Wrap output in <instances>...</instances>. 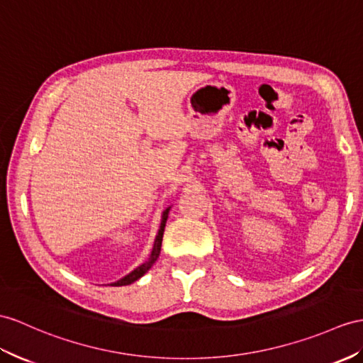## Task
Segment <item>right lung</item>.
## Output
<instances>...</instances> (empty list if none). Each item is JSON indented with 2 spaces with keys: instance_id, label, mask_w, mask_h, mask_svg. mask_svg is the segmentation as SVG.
Returning <instances> with one entry per match:
<instances>
[{
  "instance_id": "add662e5",
  "label": "right lung",
  "mask_w": 363,
  "mask_h": 363,
  "mask_svg": "<svg viewBox=\"0 0 363 363\" xmlns=\"http://www.w3.org/2000/svg\"><path fill=\"white\" fill-rule=\"evenodd\" d=\"M169 208H166L163 211L162 214V223H160V229H158V234L155 237V242H154V246H152V251H151V255H149V259L143 263L140 264V267H137L134 271L129 272L128 276H125L123 279L113 281V284H111L112 286H125V285H130L134 284L135 280H138L140 277H143L145 274L151 269L152 264L157 262L158 255H160V250H162V240H163V233H164V226H166V220H167V214H169Z\"/></svg>"
}]
</instances>
